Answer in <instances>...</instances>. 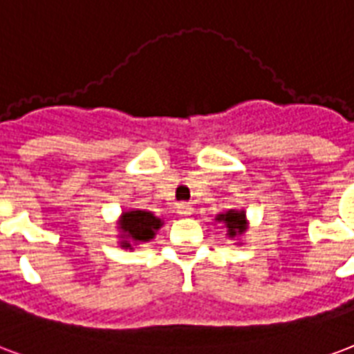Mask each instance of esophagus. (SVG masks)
<instances>
[{
    "mask_svg": "<svg viewBox=\"0 0 354 354\" xmlns=\"http://www.w3.org/2000/svg\"><path fill=\"white\" fill-rule=\"evenodd\" d=\"M178 214H182V216H191V214H193V204L180 203L178 204Z\"/></svg>",
    "mask_w": 354,
    "mask_h": 354,
    "instance_id": "34e87169",
    "label": "esophagus"
}]
</instances>
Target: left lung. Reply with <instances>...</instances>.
Returning a JSON list of instances; mask_svg holds the SVG:
<instances>
[{"label":"left lung","instance_id":"8db88e82","mask_svg":"<svg viewBox=\"0 0 354 354\" xmlns=\"http://www.w3.org/2000/svg\"><path fill=\"white\" fill-rule=\"evenodd\" d=\"M217 223H223L225 230H227V236L230 240L234 238L243 236L248 229H250V221L245 217V210H227L217 214L216 216Z\"/></svg>","mask_w":354,"mask_h":354}]
</instances>
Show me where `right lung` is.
Wrapping results in <instances>:
<instances>
[{"label":"right lung","mask_w":354,"mask_h":354,"mask_svg":"<svg viewBox=\"0 0 354 354\" xmlns=\"http://www.w3.org/2000/svg\"><path fill=\"white\" fill-rule=\"evenodd\" d=\"M163 227L161 217H157L153 212L148 210H124L118 219V230H120V245L124 250H135V245L150 242L156 238V232Z\"/></svg>","instance_id":"1"}]
</instances>
